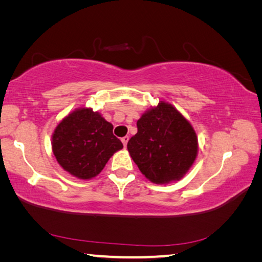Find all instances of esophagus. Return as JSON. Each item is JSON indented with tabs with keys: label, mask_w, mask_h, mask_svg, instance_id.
Wrapping results in <instances>:
<instances>
[{
	"label": "esophagus",
	"mask_w": 262,
	"mask_h": 262,
	"mask_svg": "<svg viewBox=\"0 0 262 262\" xmlns=\"http://www.w3.org/2000/svg\"><path fill=\"white\" fill-rule=\"evenodd\" d=\"M128 140H129V136H125V137H122V139H121V141H122V143H123V145H125V147H127Z\"/></svg>",
	"instance_id": "34e87169"
}]
</instances>
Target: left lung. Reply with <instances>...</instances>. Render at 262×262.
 Masks as SVG:
<instances>
[{
  "instance_id": "left-lung-1",
  "label": "left lung",
  "mask_w": 262,
  "mask_h": 262,
  "mask_svg": "<svg viewBox=\"0 0 262 262\" xmlns=\"http://www.w3.org/2000/svg\"><path fill=\"white\" fill-rule=\"evenodd\" d=\"M136 125L137 133L127 148L142 173L156 184L183 178L198 154V137L190 123L171 104L162 101Z\"/></svg>"
}]
</instances>
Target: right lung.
I'll use <instances>...</instances> for the list:
<instances>
[{
  "instance_id": "1",
  "label": "right lung",
  "mask_w": 262,
  "mask_h": 262,
  "mask_svg": "<svg viewBox=\"0 0 262 262\" xmlns=\"http://www.w3.org/2000/svg\"><path fill=\"white\" fill-rule=\"evenodd\" d=\"M52 148L66 171L79 179H91L123 145L113 135L112 123L91 108H79L57 125Z\"/></svg>"
}]
</instances>
